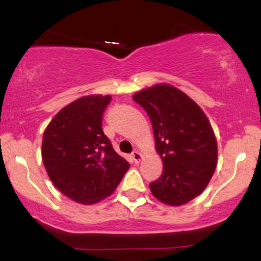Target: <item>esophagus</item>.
Segmentation results:
<instances>
[{
    "mask_svg": "<svg viewBox=\"0 0 261 261\" xmlns=\"http://www.w3.org/2000/svg\"><path fill=\"white\" fill-rule=\"evenodd\" d=\"M132 158H133V160H134V163H140V160L142 159V155H141V153L140 152H138V151H134L133 153H132Z\"/></svg>",
    "mask_w": 261,
    "mask_h": 261,
    "instance_id": "obj_1",
    "label": "esophagus"
}]
</instances>
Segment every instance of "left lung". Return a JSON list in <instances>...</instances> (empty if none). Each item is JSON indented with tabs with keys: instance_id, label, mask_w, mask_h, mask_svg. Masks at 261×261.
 <instances>
[{
	"instance_id": "obj_1",
	"label": "left lung",
	"mask_w": 261,
	"mask_h": 261,
	"mask_svg": "<svg viewBox=\"0 0 261 261\" xmlns=\"http://www.w3.org/2000/svg\"><path fill=\"white\" fill-rule=\"evenodd\" d=\"M133 99L146 110L154 133L163 173L149 184L153 196L181 205L202 194L216 169L217 144L203 110L183 91L156 84Z\"/></svg>"
}]
</instances>
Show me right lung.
<instances>
[{
	"mask_svg": "<svg viewBox=\"0 0 261 261\" xmlns=\"http://www.w3.org/2000/svg\"><path fill=\"white\" fill-rule=\"evenodd\" d=\"M109 95L84 96L53 117L42 138V162L55 187L82 204L108 197L129 164L102 129Z\"/></svg>",
	"mask_w": 261,
	"mask_h": 261,
	"instance_id": "1",
	"label": "right lung"
}]
</instances>
